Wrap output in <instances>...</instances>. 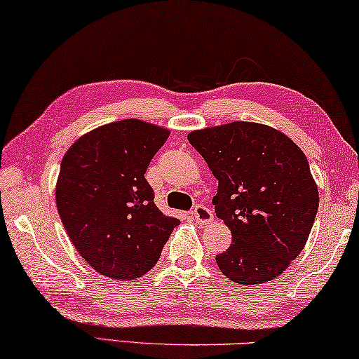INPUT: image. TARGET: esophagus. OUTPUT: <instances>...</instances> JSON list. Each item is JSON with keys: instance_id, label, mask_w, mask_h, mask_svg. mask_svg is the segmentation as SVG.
I'll return each instance as SVG.
<instances>
[{"instance_id": "1", "label": "esophagus", "mask_w": 359, "mask_h": 359, "mask_svg": "<svg viewBox=\"0 0 359 359\" xmlns=\"http://www.w3.org/2000/svg\"><path fill=\"white\" fill-rule=\"evenodd\" d=\"M193 219L196 220V224L208 225L214 220L212 210L204 206V204H196L195 209H193Z\"/></svg>"}]
</instances>
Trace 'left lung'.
I'll use <instances>...</instances> for the list:
<instances>
[{"mask_svg":"<svg viewBox=\"0 0 359 359\" xmlns=\"http://www.w3.org/2000/svg\"><path fill=\"white\" fill-rule=\"evenodd\" d=\"M189 142L219 180L215 214L231 230L230 248L215 255L220 271L240 284L280 276L304 249L320 204L304 151L280 130L246 121L193 130Z\"/></svg>","mask_w":359,"mask_h":359,"instance_id":"1","label":"left lung"}]
</instances>
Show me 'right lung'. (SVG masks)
I'll return each mask as SVG.
<instances>
[{
	"instance_id": "1",
	"label": "right lung",
	"mask_w": 359,
	"mask_h": 359,
	"mask_svg": "<svg viewBox=\"0 0 359 359\" xmlns=\"http://www.w3.org/2000/svg\"><path fill=\"white\" fill-rule=\"evenodd\" d=\"M168 137L166 129L123 119L83 135L62 159L57 210L73 246L100 275H145L179 225L156 208L145 179Z\"/></svg>"
}]
</instances>
